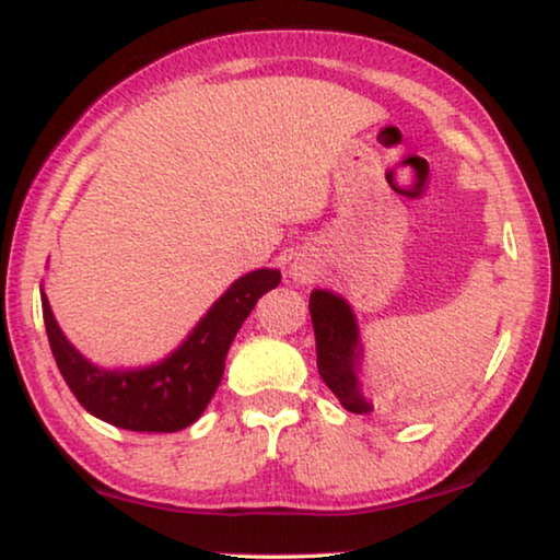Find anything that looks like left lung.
<instances>
[{"mask_svg": "<svg viewBox=\"0 0 560 560\" xmlns=\"http://www.w3.org/2000/svg\"><path fill=\"white\" fill-rule=\"evenodd\" d=\"M308 308L313 331H316L320 380L347 410L359 416L372 412V402L364 397L362 380H359L364 349L359 343V326L349 303L328 290H313Z\"/></svg>", "mask_w": 560, "mask_h": 560, "instance_id": "8db88e82", "label": "left lung"}]
</instances>
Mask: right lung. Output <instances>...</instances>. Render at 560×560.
<instances>
[{
	"mask_svg": "<svg viewBox=\"0 0 560 560\" xmlns=\"http://www.w3.org/2000/svg\"><path fill=\"white\" fill-rule=\"evenodd\" d=\"M280 285V270H255L198 320L188 339L163 362L142 370H104L81 357L52 318L43 293V318L56 364L83 408L125 431L175 433L196 423L217 393L236 331L267 290Z\"/></svg>",
	"mask_w": 560,
	"mask_h": 560,
	"instance_id": "1",
	"label": "right lung"
}]
</instances>
